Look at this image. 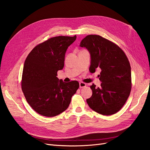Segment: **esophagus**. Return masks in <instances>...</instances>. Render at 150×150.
<instances>
[{
  "mask_svg": "<svg viewBox=\"0 0 150 150\" xmlns=\"http://www.w3.org/2000/svg\"><path fill=\"white\" fill-rule=\"evenodd\" d=\"M86 86V84L83 82H80L79 83V88H83Z\"/></svg>",
  "mask_w": 150,
  "mask_h": 150,
  "instance_id": "34e87169",
  "label": "esophagus"
}]
</instances>
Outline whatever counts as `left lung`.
<instances>
[{
	"label": "left lung",
	"mask_w": 150,
	"mask_h": 150,
	"mask_svg": "<svg viewBox=\"0 0 150 150\" xmlns=\"http://www.w3.org/2000/svg\"><path fill=\"white\" fill-rule=\"evenodd\" d=\"M81 47L91 54V72L100 68L101 87L93 84L92 96L86 101L99 114L109 116L118 112L128 99L131 90V66L124 51L115 43L99 35H88L81 40Z\"/></svg>",
	"instance_id": "left-lung-1"
}]
</instances>
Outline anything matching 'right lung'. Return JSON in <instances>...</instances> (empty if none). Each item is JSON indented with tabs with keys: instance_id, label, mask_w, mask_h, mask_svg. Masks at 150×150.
<instances>
[{
	"instance_id": "add662e5",
	"label": "right lung",
	"mask_w": 150,
	"mask_h": 150,
	"mask_svg": "<svg viewBox=\"0 0 150 150\" xmlns=\"http://www.w3.org/2000/svg\"><path fill=\"white\" fill-rule=\"evenodd\" d=\"M76 35L56 36L37 45L28 54L21 88L27 102L39 115L54 117L67 110L79 87L77 81L64 83L57 78L63 69L66 50Z\"/></svg>"
}]
</instances>
